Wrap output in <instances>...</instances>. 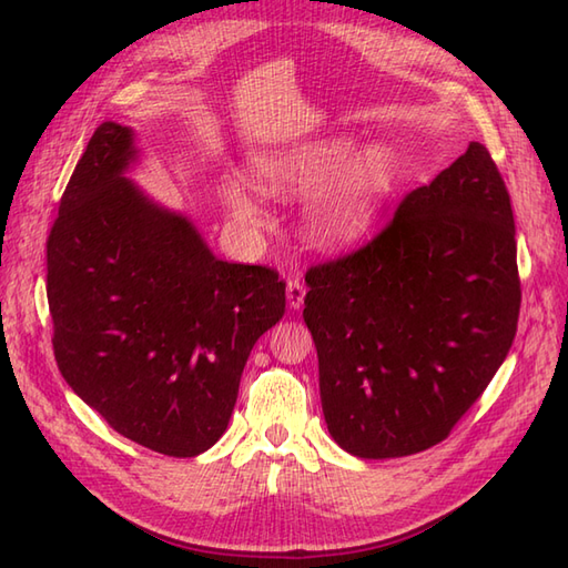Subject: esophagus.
I'll list each match as a JSON object with an SVG mask.
<instances>
[{
	"instance_id": "esophagus-1",
	"label": "esophagus",
	"mask_w": 568,
	"mask_h": 568,
	"mask_svg": "<svg viewBox=\"0 0 568 568\" xmlns=\"http://www.w3.org/2000/svg\"><path fill=\"white\" fill-rule=\"evenodd\" d=\"M305 283L300 281V277H291L285 285V295H287V307H291L293 312H297L300 307H303L305 303Z\"/></svg>"
}]
</instances>
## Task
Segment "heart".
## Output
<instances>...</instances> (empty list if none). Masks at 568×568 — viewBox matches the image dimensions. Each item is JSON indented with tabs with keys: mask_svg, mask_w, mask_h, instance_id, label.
I'll use <instances>...</instances> for the list:
<instances>
[{
	"mask_svg": "<svg viewBox=\"0 0 568 568\" xmlns=\"http://www.w3.org/2000/svg\"><path fill=\"white\" fill-rule=\"evenodd\" d=\"M248 175L265 197L293 202L315 196L305 214V234L312 246L336 253L376 234L400 180V163L385 143L356 153L352 136L334 134L256 155ZM220 197L236 224L265 226V214L241 185L224 183Z\"/></svg>",
	"mask_w": 568,
	"mask_h": 568,
	"instance_id": "1",
	"label": "heart"
}]
</instances>
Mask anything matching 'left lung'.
I'll return each mask as SVG.
<instances>
[{
    "instance_id": "obj_1",
    "label": "left lung",
    "mask_w": 568,
    "mask_h": 568,
    "mask_svg": "<svg viewBox=\"0 0 568 568\" xmlns=\"http://www.w3.org/2000/svg\"><path fill=\"white\" fill-rule=\"evenodd\" d=\"M305 283L332 439L358 458L446 439L503 366L520 315L510 195L488 149L470 141L366 248Z\"/></svg>"
}]
</instances>
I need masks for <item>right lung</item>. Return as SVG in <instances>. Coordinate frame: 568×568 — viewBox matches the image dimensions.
I'll return each mask as SVG.
<instances>
[{"instance_id": "add662e5", "label": "right lung", "mask_w": 568, "mask_h": 568, "mask_svg": "<svg viewBox=\"0 0 568 568\" xmlns=\"http://www.w3.org/2000/svg\"><path fill=\"white\" fill-rule=\"evenodd\" d=\"M136 131H94L48 236L53 352L82 403L122 437L197 456L232 419L253 344L285 315V283L216 258L187 214L129 173Z\"/></svg>"}]
</instances>
